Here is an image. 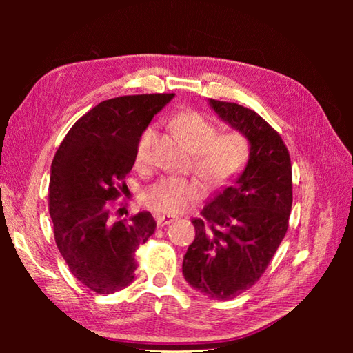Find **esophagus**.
<instances>
[{"label": "esophagus", "instance_id": "obj_1", "mask_svg": "<svg viewBox=\"0 0 353 353\" xmlns=\"http://www.w3.org/2000/svg\"><path fill=\"white\" fill-rule=\"evenodd\" d=\"M177 218L176 216H170V214H159V216H155V221H157V225L159 227H165L171 223H174Z\"/></svg>", "mask_w": 353, "mask_h": 353}]
</instances>
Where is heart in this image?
Listing matches in <instances>:
<instances>
[{"mask_svg":"<svg viewBox=\"0 0 353 353\" xmlns=\"http://www.w3.org/2000/svg\"><path fill=\"white\" fill-rule=\"evenodd\" d=\"M172 128L194 152V170L213 187H225L246 168L250 146L240 132L219 134L216 124L196 110H183L171 119ZM155 137L154 126L143 129L135 148V165L145 168ZM205 196V185L198 179L166 176L143 191V204L149 210L177 214Z\"/></svg>","mask_w":353,"mask_h":353,"instance_id":"1","label":"heart"}]
</instances>
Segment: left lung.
Here are the masks:
<instances>
[{
	"mask_svg": "<svg viewBox=\"0 0 353 353\" xmlns=\"http://www.w3.org/2000/svg\"><path fill=\"white\" fill-rule=\"evenodd\" d=\"M221 119L250 145L249 160L234 185L194 218L196 236L183 256L187 282L216 301H229L256 283L288 230L292 177L288 148L259 113L210 99Z\"/></svg>",
	"mask_w": 353,
	"mask_h": 353,
	"instance_id": "8db88e82",
	"label": "left lung"
}]
</instances>
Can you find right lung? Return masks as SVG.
Listing matches in <instances>:
<instances>
[{"label":"right lung","mask_w":353,"mask_h":353,"mask_svg":"<svg viewBox=\"0 0 353 353\" xmlns=\"http://www.w3.org/2000/svg\"><path fill=\"white\" fill-rule=\"evenodd\" d=\"M174 94H129L103 101L65 135L51 165L50 214L54 240L73 276L97 294L134 280L135 250L154 234L149 212L128 219L115 201L128 188L143 129Z\"/></svg>","instance_id":"right-lung-1"}]
</instances>
